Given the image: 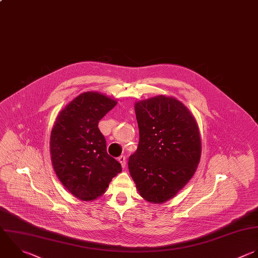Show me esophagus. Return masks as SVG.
Instances as JSON below:
<instances>
[{
	"label": "esophagus",
	"mask_w": 258,
	"mask_h": 258,
	"mask_svg": "<svg viewBox=\"0 0 258 258\" xmlns=\"http://www.w3.org/2000/svg\"><path fill=\"white\" fill-rule=\"evenodd\" d=\"M118 160L121 163L122 167H125V165H126V157L124 155H121V156L118 157Z\"/></svg>",
	"instance_id": "obj_1"
}]
</instances>
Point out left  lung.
Returning a JSON list of instances; mask_svg holds the SVG:
<instances>
[{"instance_id":"obj_1","label":"left lung","mask_w":258,"mask_h":258,"mask_svg":"<svg viewBox=\"0 0 258 258\" xmlns=\"http://www.w3.org/2000/svg\"><path fill=\"white\" fill-rule=\"evenodd\" d=\"M139 128L137 150L128 167L140 196L161 204L173 198L191 178L201 158L197 121L172 97L156 96L135 103Z\"/></svg>"}]
</instances>
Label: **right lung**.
Listing matches in <instances>:
<instances>
[{
  "mask_svg": "<svg viewBox=\"0 0 258 258\" xmlns=\"http://www.w3.org/2000/svg\"><path fill=\"white\" fill-rule=\"evenodd\" d=\"M117 101L98 92L83 93L60 111L50 135L54 171L63 186L82 201L101 197L121 164L107 153L99 121Z\"/></svg>",
  "mask_w": 258,
  "mask_h": 258,
  "instance_id": "1",
  "label": "right lung"
}]
</instances>
